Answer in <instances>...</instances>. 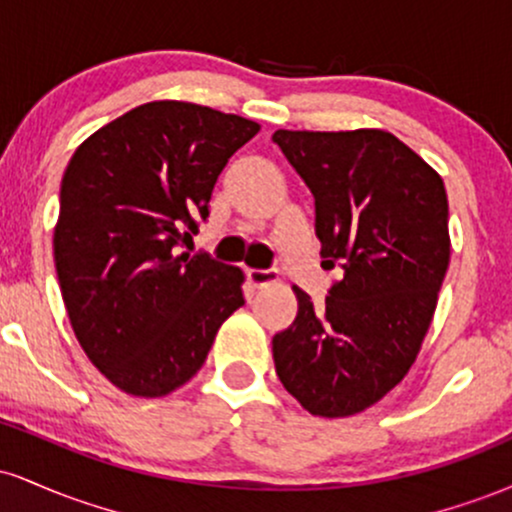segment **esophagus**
<instances>
[{"mask_svg": "<svg viewBox=\"0 0 512 512\" xmlns=\"http://www.w3.org/2000/svg\"><path fill=\"white\" fill-rule=\"evenodd\" d=\"M248 279L255 289H262V286L276 284V281H279V272H276V269H250Z\"/></svg>", "mask_w": 512, "mask_h": 512, "instance_id": "obj_1", "label": "esophagus"}]
</instances>
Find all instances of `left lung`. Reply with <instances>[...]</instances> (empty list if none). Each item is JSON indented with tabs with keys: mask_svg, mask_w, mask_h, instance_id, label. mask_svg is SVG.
Returning <instances> with one entry per match:
<instances>
[{
	"mask_svg": "<svg viewBox=\"0 0 512 512\" xmlns=\"http://www.w3.org/2000/svg\"><path fill=\"white\" fill-rule=\"evenodd\" d=\"M274 142L313 192L325 267L344 269L320 308L293 286L298 315L272 339L276 375L313 416H354L419 356L450 264L448 195L385 129H276Z\"/></svg>",
	"mask_w": 512,
	"mask_h": 512,
	"instance_id": "8db88e82",
	"label": "left lung"
}]
</instances>
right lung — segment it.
Returning a JSON list of instances; mask_svg holds the SVG:
<instances>
[{
  "instance_id": "obj_1",
  "label": "right lung",
  "mask_w": 512,
  "mask_h": 512,
  "mask_svg": "<svg viewBox=\"0 0 512 512\" xmlns=\"http://www.w3.org/2000/svg\"><path fill=\"white\" fill-rule=\"evenodd\" d=\"M257 132L207 105L151 101L84 139L64 170L52 236L62 301L88 361L127 395L158 399L190 383L245 303L243 269L180 243Z\"/></svg>"
}]
</instances>
